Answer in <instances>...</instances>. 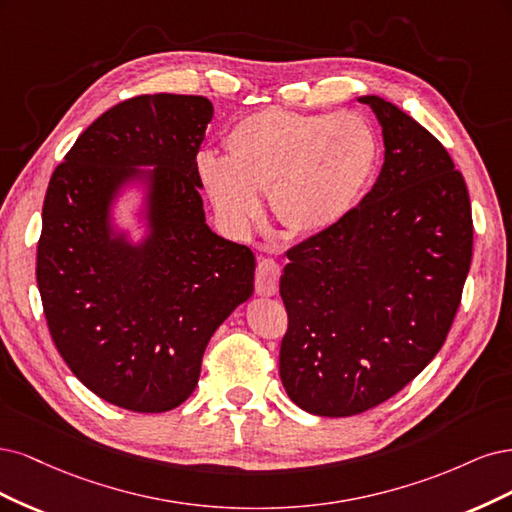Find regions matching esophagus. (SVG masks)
Listing matches in <instances>:
<instances>
[{"label": "esophagus", "instance_id": "esophagus-1", "mask_svg": "<svg viewBox=\"0 0 512 512\" xmlns=\"http://www.w3.org/2000/svg\"><path fill=\"white\" fill-rule=\"evenodd\" d=\"M278 278H280V266L270 259L261 257L257 263V274H255V289L259 295H274L278 291Z\"/></svg>", "mask_w": 512, "mask_h": 512}]
</instances>
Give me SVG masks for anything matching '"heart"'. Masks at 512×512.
<instances>
[{"label": "heart", "mask_w": 512, "mask_h": 512, "mask_svg": "<svg viewBox=\"0 0 512 512\" xmlns=\"http://www.w3.org/2000/svg\"><path fill=\"white\" fill-rule=\"evenodd\" d=\"M225 146L227 157H197V176L221 219L249 229L259 195L270 193L276 221L295 236L327 232L349 217L381 157L370 121L346 110L263 108L238 121Z\"/></svg>", "instance_id": "obj_1"}]
</instances>
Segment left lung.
<instances>
[{
	"instance_id": "obj_1",
	"label": "left lung",
	"mask_w": 512,
	"mask_h": 512,
	"mask_svg": "<svg viewBox=\"0 0 512 512\" xmlns=\"http://www.w3.org/2000/svg\"><path fill=\"white\" fill-rule=\"evenodd\" d=\"M385 163L336 227L287 251L280 381L310 415L351 417L404 389L440 351L472 261L466 180L430 131L378 95Z\"/></svg>"
}]
</instances>
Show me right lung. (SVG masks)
Returning a JSON list of instances; mask_svg holds the SVG:
<instances>
[{"label": "right lung", "mask_w": 512, "mask_h": 512, "mask_svg": "<svg viewBox=\"0 0 512 512\" xmlns=\"http://www.w3.org/2000/svg\"><path fill=\"white\" fill-rule=\"evenodd\" d=\"M210 121L202 95L131 97L82 131L46 189L36 278L48 332L82 385L134 412L183 404L208 340L253 295V251L206 225L195 157ZM131 182L147 189L138 245L109 223Z\"/></svg>", "instance_id": "right-lung-1"}]
</instances>
